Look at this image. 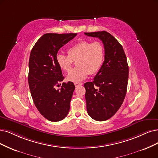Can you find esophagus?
<instances>
[{
  "label": "esophagus",
  "instance_id": "obj_1",
  "mask_svg": "<svg viewBox=\"0 0 158 158\" xmlns=\"http://www.w3.org/2000/svg\"><path fill=\"white\" fill-rule=\"evenodd\" d=\"M74 85H75V86L76 87H77V86H81V85H82V84L80 83H74Z\"/></svg>",
  "mask_w": 158,
  "mask_h": 158
}]
</instances>
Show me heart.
<instances>
[{
  "label": "heart",
  "mask_w": 158,
  "mask_h": 158,
  "mask_svg": "<svg viewBox=\"0 0 158 158\" xmlns=\"http://www.w3.org/2000/svg\"><path fill=\"white\" fill-rule=\"evenodd\" d=\"M68 55L57 54L56 63L63 71L69 72L73 61H76L77 68L67 75V80L72 82H81L89 74L97 73L103 65L105 59L103 44L99 41L90 42L83 40L75 44L68 49Z\"/></svg>",
  "instance_id": "obj_1"
}]
</instances>
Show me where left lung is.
I'll use <instances>...</instances> for the list:
<instances>
[{"instance_id":"8db88e82","label":"left lung","mask_w":158,"mask_h":158,"mask_svg":"<svg viewBox=\"0 0 158 158\" xmlns=\"http://www.w3.org/2000/svg\"><path fill=\"white\" fill-rule=\"evenodd\" d=\"M98 38L105 48V60L92 82L85 83L86 109L92 118L104 121L111 118L125 98L129 68L123 48L106 31L85 32Z\"/></svg>"}]
</instances>
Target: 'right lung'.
<instances>
[{"mask_svg": "<svg viewBox=\"0 0 158 158\" xmlns=\"http://www.w3.org/2000/svg\"><path fill=\"white\" fill-rule=\"evenodd\" d=\"M76 36V33L45 34L31 52L28 81L31 96L40 114L51 122L63 120L70 108L75 85L69 81L55 89L64 79L56 56L58 50Z\"/></svg>", "mask_w": 158, "mask_h": 158, "instance_id": "1", "label": "right lung"}]
</instances>
